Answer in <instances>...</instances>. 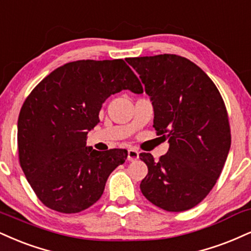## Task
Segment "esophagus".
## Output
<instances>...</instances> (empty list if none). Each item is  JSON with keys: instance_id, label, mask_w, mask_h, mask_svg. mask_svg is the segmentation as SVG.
<instances>
[{"instance_id": "esophagus-1", "label": "esophagus", "mask_w": 251, "mask_h": 251, "mask_svg": "<svg viewBox=\"0 0 251 251\" xmlns=\"http://www.w3.org/2000/svg\"><path fill=\"white\" fill-rule=\"evenodd\" d=\"M139 158V152L135 149H129L127 152V160L128 161H135Z\"/></svg>"}]
</instances>
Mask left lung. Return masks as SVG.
<instances>
[{"mask_svg": "<svg viewBox=\"0 0 251 251\" xmlns=\"http://www.w3.org/2000/svg\"><path fill=\"white\" fill-rule=\"evenodd\" d=\"M154 107L156 134L170 149L155 161L139 156L149 167L140 183L145 198L167 212L195 207L215 186L230 149L225 101L213 80L189 59L164 53L132 57Z\"/></svg>", "mask_w": 251, "mask_h": 251, "instance_id": "8db88e82", "label": "left lung"}]
</instances>
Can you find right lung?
<instances>
[{
  "mask_svg": "<svg viewBox=\"0 0 251 251\" xmlns=\"http://www.w3.org/2000/svg\"><path fill=\"white\" fill-rule=\"evenodd\" d=\"M122 90L144 92L123 59H84L57 68L26 97L17 124L19 160L44 206L64 214L87 209L125 162L126 150L86 147L102 102Z\"/></svg>",
  "mask_w": 251,
  "mask_h": 251,
  "instance_id": "obj_1",
  "label": "right lung"
}]
</instances>
